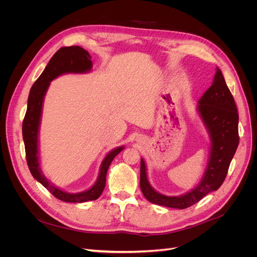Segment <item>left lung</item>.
I'll list each match as a JSON object with an SVG mask.
<instances>
[{
    "instance_id": "obj_1",
    "label": "left lung",
    "mask_w": 257,
    "mask_h": 257,
    "mask_svg": "<svg viewBox=\"0 0 257 257\" xmlns=\"http://www.w3.org/2000/svg\"><path fill=\"white\" fill-rule=\"evenodd\" d=\"M198 111L208 131L211 147L206 171L200 183L188 193L169 197L159 194L147 177L145 160L141 159V190L148 201L171 208L184 209L194 205L224 182L238 146V113L232 93L217 67L211 86L198 102Z\"/></svg>"
}]
</instances>
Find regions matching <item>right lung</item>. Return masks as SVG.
<instances>
[{"mask_svg":"<svg viewBox=\"0 0 257 257\" xmlns=\"http://www.w3.org/2000/svg\"><path fill=\"white\" fill-rule=\"evenodd\" d=\"M87 51L79 46L60 48L49 61L46 69L32 85L28 98L27 111L23 120V140L25 143L26 159L32 176L42 183L47 190L57 199L72 203H82L86 201L98 199L105 187L106 174L113 158L124 149V146L117 147L108 153L100 168L99 177L89 190L71 194L66 193L48 181L44 176L38 161V130L40 124V116L45 94L48 90L50 82L56 77L67 73H87L91 70L92 62Z\"/></svg>","mask_w":257,"mask_h":257,"instance_id":"1","label":"right lung"}]
</instances>
